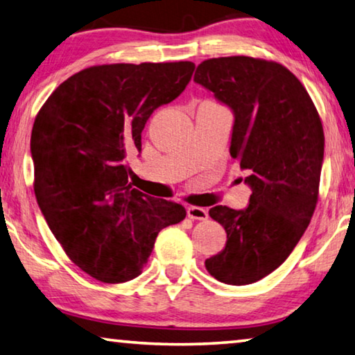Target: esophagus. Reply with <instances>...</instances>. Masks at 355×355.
Here are the masks:
<instances>
[{
    "mask_svg": "<svg viewBox=\"0 0 355 355\" xmlns=\"http://www.w3.org/2000/svg\"><path fill=\"white\" fill-rule=\"evenodd\" d=\"M188 218L191 219H199V221H204V219L208 218V211L202 207H188Z\"/></svg>",
    "mask_w": 355,
    "mask_h": 355,
    "instance_id": "obj_1",
    "label": "esophagus"
}]
</instances>
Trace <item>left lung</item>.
I'll return each mask as SVG.
<instances>
[{"label": "left lung", "instance_id": "8db88e82", "mask_svg": "<svg viewBox=\"0 0 355 355\" xmlns=\"http://www.w3.org/2000/svg\"><path fill=\"white\" fill-rule=\"evenodd\" d=\"M194 82L232 110L229 151L248 172L245 183L252 191L243 210L210 208L227 241L205 267L221 283H256L288 259L311 221L324 161L322 123L299 78L275 61L205 60Z\"/></svg>", "mask_w": 355, "mask_h": 355}]
</instances>
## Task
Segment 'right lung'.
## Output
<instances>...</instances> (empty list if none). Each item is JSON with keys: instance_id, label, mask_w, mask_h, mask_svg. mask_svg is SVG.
I'll list each match as a JSON object with an SVG mask.
<instances>
[{"instance_id": "1", "label": "right lung", "mask_w": 355, "mask_h": 355, "mask_svg": "<svg viewBox=\"0 0 355 355\" xmlns=\"http://www.w3.org/2000/svg\"><path fill=\"white\" fill-rule=\"evenodd\" d=\"M194 63L103 64L50 94L31 131L37 205L66 254L89 277L125 283L142 273L161 229L183 205L140 193L126 156L142 150L151 114L183 93Z\"/></svg>"}]
</instances>
